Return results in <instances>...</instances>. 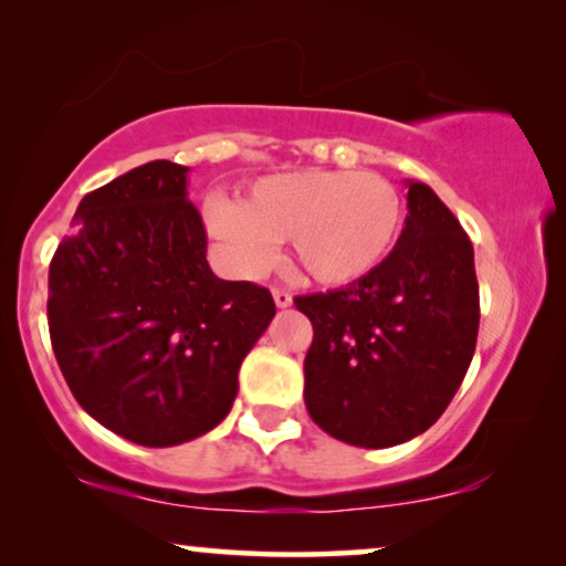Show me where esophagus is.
<instances>
[{
    "mask_svg": "<svg viewBox=\"0 0 566 566\" xmlns=\"http://www.w3.org/2000/svg\"><path fill=\"white\" fill-rule=\"evenodd\" d=\"M273 301H275L277 308H289L293 304V296L283 289H273Z\"/></svg>",
    "mask_w": 566,
    "mask_h": 566,
    "instance_id": "obj_1",
    "label": "esophagus"
}]
</instances>
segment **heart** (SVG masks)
Returning <instances> with one entry per match:
<instances>
[{"instance_id":"obj_1","label":"heart","mask_w":566,"mask_h":566,"mask_svg":"<svg viewBox=\"0 0 566 566\" xmlns=\"http://www.w3.org/2000/svg\"><path fill=\"white\" fill-rule=\"evenodd\" d=\"M208 237L237 275L258 277L289 242L296 265L322 285L360 281L389 258L401 198L389 180L347 169H298L252 182L237 203L206 198Z\"/></svg>"}]
</instances>
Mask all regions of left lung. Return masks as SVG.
<instances>
[{
  "label": "left lung",
  "mask_w": 566,
  "mask_h": 566,
  "mask_svg": "<svg viewBox=\"0 0 566 566\" xmlns=\"http://www.w3.org/2000/svg\"><path fill=\"white\" fill-rule=\"evenodd\" d=\"M407 219L389 258L360 281L298 296L314 339L304 401L332 438L389 448L446 412L474 358V247L424 182L407 180Z\"/></svg>",
  "instance_id": "obj_1"
}]
</instances>
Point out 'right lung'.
I'll return each instance as SVG.
<instances>
[{
  "instance_id": "1",
  "label": "right lung",
  "mask_w": 566,
  "mask_h": 566,
  "mask_svg": "<svg viewBox=\"0 0 566 566\" xmlns=\"http://www.w3.org/2000/svg\"><path fill=\"white\" fill-rule=\"evenodd\" d=\"M188 172L157 159L87 192L49 268L69 389L146 448L188 443L229 415L239 366L275 316L268 289L213 275Z\"/></svg>"
}]
</instances>
